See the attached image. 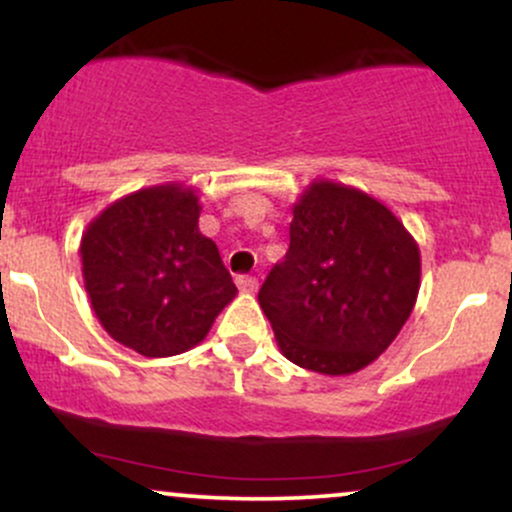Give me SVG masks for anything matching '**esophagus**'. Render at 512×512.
<instances>
[{
    "mask_svg": "<svg viewBox=\"0 0 512 512\" xmlns=\"http://www.w3.org/2000/svg\"><path fill=\"white\" fill-rule=\"evenodd\" d=\"M236 281H238V289L245 291V293H255L257 286H260V284H257L255 276H238Z\"/></svg>",
    "mask_w": 512,
    "mask_h": 512,
    "instance_id": "obj_1",
    "label": "esophagus"
}]
</instances>
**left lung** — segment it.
I'll return each mask as SVG.
<instances>
[{
	"label": "left lung",
	"mask_w": 512,
	"mask_h": 512,
	"mask_svg": "<svg viewBox=\"0 0 512 512\" xmlns=\"http://www.w3.org/2000/svg\"><path fill=\"white\" fill-rule=\"evenodd\" d=\"M289 236L257 296L281 354L322 375L366 368L414 310L419 245L383 202L332 180L293 204Z\"/></svg>",
	"instance_id": "left-lung-1"
}]
</instances>
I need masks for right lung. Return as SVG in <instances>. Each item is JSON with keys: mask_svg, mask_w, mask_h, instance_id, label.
<instances>
[{"mask_svg": "<svg viewBox=\"0 0 512 512\" xmlns=\"http://www.w3.org/2000/svg\"><path fill=\"white\" fill-rule=\"evenodd\" d=\"M199 211L192 187H146L103 209L81 238L93 313L137 354L197 346L238 293L216 243L199 233Z\"/></svg>", "mask_w": 512, "mask_h": 512, "instance_id": "obj_1", "label": "right lung"}]
</instances>
